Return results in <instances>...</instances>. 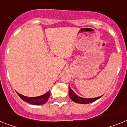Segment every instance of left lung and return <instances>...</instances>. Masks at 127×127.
Masks as SVG:
<instances>
[{
    "mask_svg": "<svg viewBox=\"0 0 127 127\" xmlns=\"http://www.w3.org/2000/svg\"><path fill=\"white\" fill-rule=\"evenodd\" d=\"M69 89V96L71 98V100L76 103L79 104H89L93 102H95L97 99L100 98L102 96H98L96 98H81L79 96H78L73 91L70 87H68Z\"/></svg>",
    "mask_w": 127,
    "mask_h": 127,
    "instance_id": "8db88e82",
    "label": "left lung"
}]
</instances>
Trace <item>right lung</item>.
Returning <instances> with one entry per match:
<instances>
[{
    "mask_svg": "<svg viewBox=\"0 0 127 127\" xmlns=\"http://www.w3.org/2000/svg\"><path fill=\"white\" fill-rule=\"evenodd\" d=\"M17 93L23 100L25 101V102L29 103L31 104L39 106V105L44 104H46L47 102V100H48V98L50 96L51 93L48 91V92H47L43 95L36 96V97H27V96H23L22 95H21V94L18 93Z\"/></svg>",
    "mask_w": 127,
    "mask_h": 127,
    "instance_id": "obj_1",
    "label": "right lung"
}]
</instances>
